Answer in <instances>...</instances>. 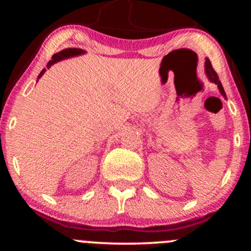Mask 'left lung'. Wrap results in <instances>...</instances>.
<instances>
[{"mask_svg": "<svg viewBox=\"0 0 251 251\" xmlns=\"http://www.w3.org/2000/svg\"><path fill=\"white\" fill-rule=\"evenodd\" d=\"M205 74H206V76H208L209 81L212 82V83H216V85H217L218 89H220V93L224 97V99H226V92H224L223 86H222L221 81H220V80H218L217 73H216V72L214 71V68H212L211 62H210L209 59H206V61H205Z\"/></svg>", "mask_w": 251, "mask_h": 251, "instance_id": "1", "label": "left lung"}]
</instances>
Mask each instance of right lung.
Returning a JSON list of instances; mask_svg holds the SVG:
<instances>
[{
    "instance_id": "right-lung-1",
    "label": "right lung",
    "mask_w": 251,
    "mask_h": 251,
    "mask_svg": "<svg viewBox=\"0 0 251 251\" xmlns=\"http://www.w3.org/2000/svg\"><path fill=\"white\" fill-rule=\"evenodd\" d=\"M86 51L83 50H80V48H66V50H62L61 51H59V53L54 54L53 56H51V60L50 62L47 63V68H43L41 71V73L39 74V76H37V80L41 77L43 74H45V72L47 70H50L51 66L54 65V63L61 61V60H65V59H68V57H74V56H79V55H82V54H85Z\"/></svg>"
}]
</instances>
